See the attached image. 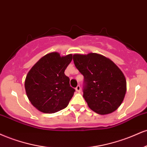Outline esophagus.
<instances>
[{
  "label": "esophagus",
  "mask_w": 147,
  "mask_h": 147,
  "mask_svg": "<svg viewBox=\"0 0 147 147\" xmlns=\"http://www.w3.org/2000/svg\"><path fill=\"white\" fill-rule=\"evenodd\" d=\"M76 90L77 92L80 93L81 91V88H80V85H78L76 88Z\"/></svg>",
  "instance_id": "esophagus-1"
}]
</instances>
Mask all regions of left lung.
I'll return each mask as SVG.
<instances>
[{
    "mask_svg": "<svg viewBox=\"0 0 147 147\" xmlns=\"http://www.w3.org/2000/svg\"><path fill=\"white\" fill-rule=\"evenodd\" d=\"M74 65L84 76L83 98L92 111L108 114L122 104L127 91L125 76L106 57L95 53L75 54Z\"/></svg>",
    "mask_w": 147,
    "mask_h": 147,
    "instance_id": "left-lung-1",
    "label": "left lung"
}]
</instances>
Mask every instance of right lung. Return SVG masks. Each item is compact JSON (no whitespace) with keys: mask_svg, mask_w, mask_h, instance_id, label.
<instances>
[{"mask_svg":"<svg viewBox=\"0 0 147 147\" xmlns=\"http://www.w3.org/2000/svg\"><path fill=\"white\" fill-rule=\"evenodd\" d=\"M73 56H60L57 52L40 58L27 74L26 94L32 105L40 111L53 113L66 108L76 90L70 87L65 74Z\"/></svg>","mask_w":147,"mask_h":147,"instance_id":"obj_1","label":"right lung"}]
</instances>
